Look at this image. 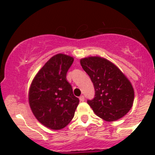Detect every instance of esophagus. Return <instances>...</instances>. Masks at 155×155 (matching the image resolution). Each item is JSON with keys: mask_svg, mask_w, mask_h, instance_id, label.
I'll use <instances>...</instances> for the list:
<instances>
[{"mask_svg": "<svg viewBox=\"0 0 155 155\" xmlns=\"http://www.w3.org/2000/svg\"><path fill=\"white\" fill-rule=\"evenodd\" d=\"M79 101H80L81 102H83V101H85V97H84L83 95H82V96L79 97Z\"/></svg>", "mask_w": 155, "mask_h": 155, "instance_id": "1", "label": "esophagus"}]
</instances>
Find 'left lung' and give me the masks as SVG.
<instances>
[{"label": "left lung", "instance_id": "8db88e82", "mask_svg": "<svg viewBox=\"0 0 155 155\" xmlns=\"http://www.w3.org/2000/svg\"><path fill=\"white\" fill-rule=\"evenodd\" d=\"M80 64L94 86V98L87 101L94 113L107 121L125 115L134 100V87L125 75L113 63L99 56L82 58Z\"/></svg>", "mask_w": 155, "mask_h": 155}]
</instances>
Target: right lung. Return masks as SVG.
<instances>
[{"mask_svg": "<svg viewBox=\"0 0 155 155\" xmlns=\"http://www.w3.org/2000/svg\"><path fill=\"white\" fill-rule=\"evenodd\" d=\"M73 58L57 54L44 64L31 82L28 93L30 107L43 125L51 130L63 129L71 121L79 105L67 73Z\"/></svg>", "mask_w": 155, "mask_h": 155, "instance_id": "add662e5", "label": "right lung"}]
</instances>
